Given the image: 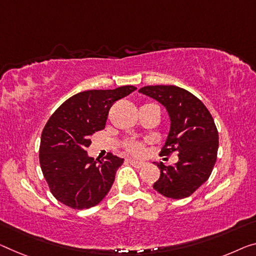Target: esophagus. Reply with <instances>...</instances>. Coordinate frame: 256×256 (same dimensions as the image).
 <instances>
[{
  "label": "esophagus",
  "instance_id": "34e87169",
  "mask_svg": "<svg viewBox=\"0 0 256 256\" xmlns=\"http://www.w3.org/2000/svg\"><path fill=\"white\" fill-rule=\"evenodd\" d=\"M129 161V164H132V166L134 167H135V168H142V167H143L144 166V162H142V161H136V160H128Z\"/></svg>",
  "mask_w": 256,
  "mask_h": 256
}]
</instances>
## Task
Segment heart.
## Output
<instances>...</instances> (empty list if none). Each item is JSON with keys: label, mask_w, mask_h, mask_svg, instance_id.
Listing matches in <instances>:
<instances>
[{"label": "heart", "mask_w": 256, "mask_h": 256, "mask_svg": "<svg viewBox=\"0 0 256 256\" xmlns=\"http://www.w3.org/2000/svg\"><path fill=\"white\" fill-rule=\"evenodd\" d=\"M145 105H150V104H145ZM122 146L124 148V151L129 153V154L140 156L144 153L145 142L138 140H127L124 142Z\"/></svg>", "instance_id": "obj_1"}]
</instances>
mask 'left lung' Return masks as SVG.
<instances>
[{
	"label": "left lung",
	"mask_w": 256,
	"mask_h": 256,
	"mask_svg": "<svg viewBox=\"0 0 256 256\" xmlns=\"http://www.w3.org/2000/svg\"><path fill=\"white\" fill-rule=\"evenodd\" d=\"M140 92L158 100L170 116L160 154L178 153L174 166L158 164L160 178L153 188L167 198H186L210 178L218 158V132L213 116L198 97L176 86H146Z\"/></svg>",
	"instance_id": "1"
}]
</instances>
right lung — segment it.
I'll use <instances>...</instances> for the list:
<instances>
[{"instance_id":"obj_1","label":"right lung","mask_w":256,"mask_h":256,"mask_svg":"<svg viewBox=\"0 0 256 256\" xmlns=\"http://www.w3.org/2000/svg\"><path fill=\"white\" fill-rule=\"evenodd\" d=\"M137 88L87 90L65 100L43 128L40 166L50 192L73 210L96 206L108 194L124 159L108 153L94 160L87 154L92 137L105 128L111 106Z\"/></svg>"}]
</instances>
